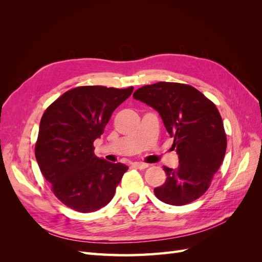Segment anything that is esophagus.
Masks as SVG:
<instances>
[{
  "label": "esophagus",
  "mask_w": 262,
  "mask_h": 262,
  "mask_svg": "<svg viewBox=\"0 0 262 262\" xmlns=\"http://www.w3.org/2000/svg\"><path fill=\"white\" fill-rule=\"evenodd\" d=\"M134 167L136 168H139V169H145V168H147L148 167V164H146V163H142V162H134L133 164H132Z\"/></svg>",
  "instance_id": "1"
}]
</instances>
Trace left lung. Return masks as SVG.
I'll return each instance as SVG.
<instances>
[{"label": "left lung", "instance_id": "8db88e82", "mask_svg": "<svg viewBox=\"0 0 262 262\" xmlns=\"http://www.w3.org/2000/svg\"><path fill=\"white\" fill-rule=\"evenodd\" d=\"M133 97L160 113L179 156L177 168L164 166L167 178L154 189L156 198L171 205L199 199L226 152V133L216 106L193 86L173 82L142 86Z\"/></svg>", "mask_w": 262, "mask_h": 262}]
</instances>
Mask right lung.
<instances>
[{"instance_id": "obj_1", "label": "right lung", "mask_w": 262, "mask_h": 262, "mask_svg": "<svg viewBox=\"0 0 262 262\" xmlns=\"http://www.w3.org/2000/svg\"><path fill=\"white\" fill-rule=\"evenodd\" d=\"M132 92L133 86H78L61 95L43 113L36 160L53 194L70 209L95 212L114 198L128 166L96 157L94 141Z\"/></svg>"}]
</instances>
